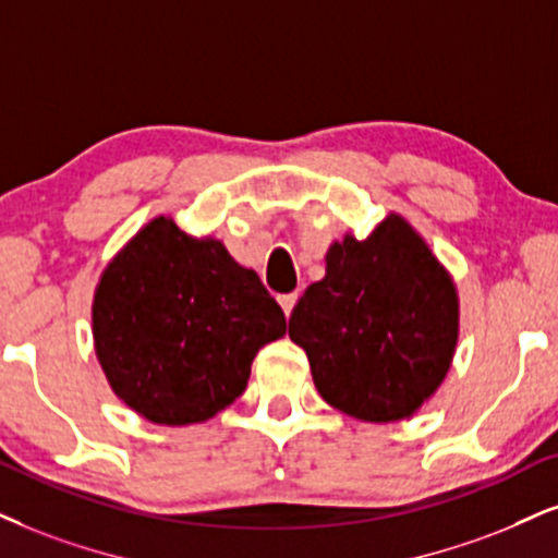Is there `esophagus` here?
<instances>
[{"instance_id":"obj_1","label":"esophagus","mask_w":558,"mask_h":558,"mask_svg":"<svg viewBox=\"0 0 558 558\" xmlns=\"http://www.w3.org/2000/svg\"><path fill=\"white\" fill-rule=\"evenodd\" d=\"M279 305H281V311H284L287 318H290L292 311H294V305H298V292L281 294V298H279Z\"/></svg>"}]
</instances>
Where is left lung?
<instances>
[{
    "label": "left lung",
    "instance_id": "left-lung-1",
    "mask_svg": "<svg viewBox=\"0 0 558 558\" xmlns=\"http://www.w3.org/2000/svg\"><path fill=\"white\" fill-rule=\"evenodd\" d=\"M458 328L456 281L396 211L364 240L349 232L331 243L326 277L290 315L323 401L373 424L409 418L435 396Z\"/></svg>",
    "mask_w": 558,
    "mask_h": 558
}]
</instances>
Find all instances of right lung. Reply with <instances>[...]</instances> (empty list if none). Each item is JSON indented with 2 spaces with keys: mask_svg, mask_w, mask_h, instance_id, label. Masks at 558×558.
Segmentation results:
<instances>
[{
  "mask_svg": "<svg viewBox=\"0 0 558 558\" xmlns=\"http://www.w3.org/2000/svg\"><path fill=\"white\" fill-rule=\"evenodd\" d=\"M287 333L277 300L222 240L155 217L116 253L93 298L95 354L113 393L165 426L243 396L258 349Z\"/></svg>",
  "mask_w": 558,
  "mask_h": 558,
  "instance_id": "1",
  "label": "right lung"
}]
</instances>
